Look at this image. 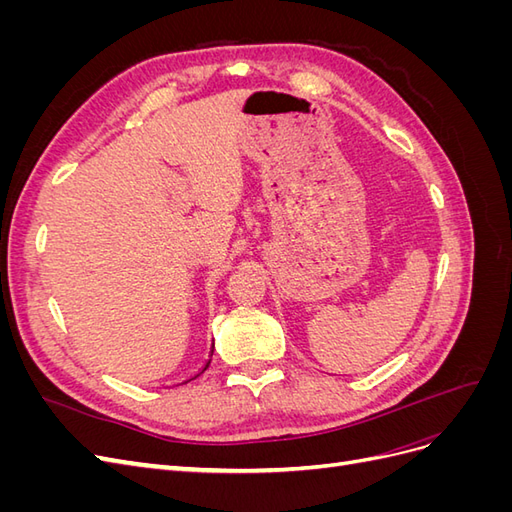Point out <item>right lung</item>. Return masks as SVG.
Here are the masks:
<instances>
[{
    "instance_id": "obj_1",
    "label": "right lung",
    "mask_w": 512,
    "mask_h": 512,
    "mask_svg": "<svg viewBox=\"0 0 512 512\" xmlns=\"http://www.w3.org/2000/svg\"><path fill=\"white\" fill-rule=\"evenodd\" d=\"M209 363H211V359H209ZM209 363H207V365H205V369H207V367H209ZM205 369H203V371H205ZM203 371H200V374H203Z\"/></svg>"
}]
</instances>
